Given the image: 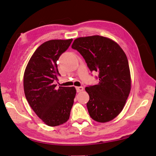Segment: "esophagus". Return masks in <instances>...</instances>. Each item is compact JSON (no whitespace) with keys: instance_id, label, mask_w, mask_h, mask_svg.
Instances as JSON below:
<instances>
[{"instance_id":"esophagus-1","label":"esophagus","mask_w":156,"mask_h":156,"mask_svg":"<svg viewBox=\"0 0 156 156\" xmlns=\"http://www.w3.org/2000/svg\"><path fill=\"white\" fill-rule=\"evenodd\" d=\"M76 89L77 92H80V91H82L83 90V87L82 86H80L76 87Z\"/></svg>"}]
</instances>
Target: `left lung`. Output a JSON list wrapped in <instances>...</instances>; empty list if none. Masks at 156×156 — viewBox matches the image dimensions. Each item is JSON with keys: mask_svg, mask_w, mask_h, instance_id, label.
<instances>
[{"mask_svg": "<svg viewBox=\"0 0 156 156\" xmlns=\"http://www.w3.org/2000/svg\"><path fill=\"white\" fill-rule=\"evenodd\" d=\"M72 48L84 58L91 72L99 73V83L86 87L91 119L109 122L121 112L131 87L129 62L125 52L111 39L99 35L76 39Z\"/></svg>", "mask_w": 156, "mask_h": 156, "instance_id": "8db88e82", "label": "left lung"}]
</instances>
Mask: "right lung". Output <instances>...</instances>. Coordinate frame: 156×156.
<instances>
[{
    "mask_svg": "<svg viewBox=\"0 0 156 156\" xmlns=\"http://www.w3.org/2000/svg\"><path fill=\"white\" fill-rule=\"evenodd\" d=\"M73 39L49 40L35 50L23 75L27 102L37 116L50 126L61 125L69 119L76 90L59 86L54 82L60 75L57 61L69 47Z\"/></svg>",
    "mask_w": 156,
    "mask_h": 156,
    "instance_id": "obj_1",
    "label": "right lung"
}]
</instances>
